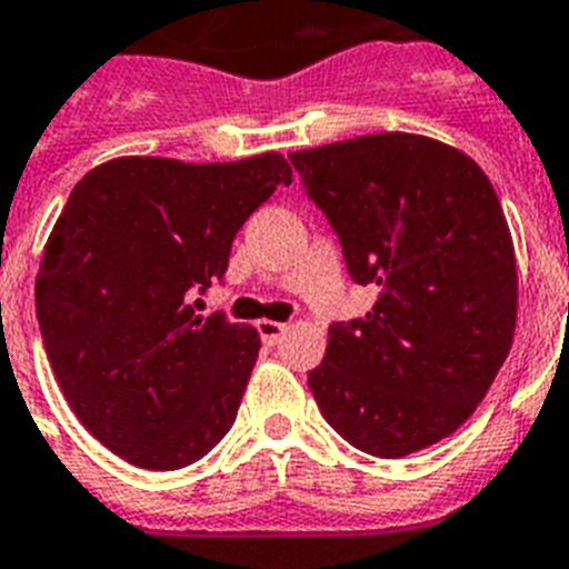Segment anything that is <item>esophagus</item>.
Here are the masks:
<instances>
[{"instance_id":"esophagus-1","label":"esophagus","mask_w":569,"mask_h":569,"mask_svg":"<svg viewBox=\"0 0 569 569\" xmlns=\"http://www.w3.org/2000/svg\"><path fill=\"white\" fill-rule=\"evenodd\" d=\"M258 337H261V340L267 342V346H276V342L281 340V335H284V322H273V319H261V322H258Z\"/></svg>"}]
</instances>
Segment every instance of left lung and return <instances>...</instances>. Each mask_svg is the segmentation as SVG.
Returning a JSON list of instances; mask_svg holds the SVG:
<instances>
[{
    "label": "left lung",
    "mask_w": 569,
    "mask_h": 569,
    "mask_svg": "<svg viewBox=\"0 0 569 569\" xmlns=\"http://www.w3.org/2000/svg\"><path fill=\"white\" fill-rule=\"evenodd\" d=\"M372 311L328 326L308 372L319 412L363 453L436 445L486 398L515 337L518 267L503 209L462 150L375 133L290 153Z\"/></svg>",
    "instance_id": "left-lung-1"
}]
</instances>
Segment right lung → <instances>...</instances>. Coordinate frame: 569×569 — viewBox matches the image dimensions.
I'll return each instance as SVG.
<instances>
[{
	"label": "right lung",
	"mask_w": 569,
	"mask_h": 569,
	"mask_svg": "<svg viewBox=\"0 0 569 569\" xmlns=\"http://www.w3.org/2000/svg\"><path fill=\"white\" fill-rule=\"evenodd\" d=\"M290 180L279 153L124 157L72 189L42 252L37 322L66 401L116 457L177 471L229 433L261 340L227 313L197 317L191 299Z\"/></svg>",
	"instance_id": "add662e5"
}]
</instances>
